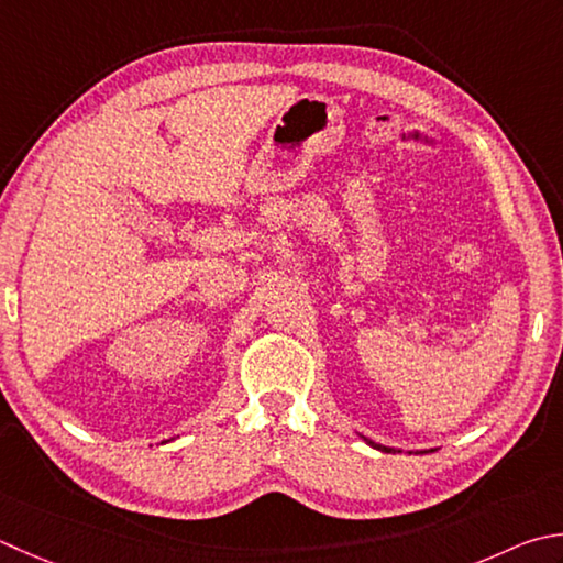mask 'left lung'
Instances as JSON below:
<instances>
[{
    "instance_id": "obj_1",
    "label": "left lung",
    "mask_w": 563,
    "mask_h": 563,
    "mask_svg": "<svg viewBox=\"0 0 563 563\" xmlns=\"http://www.w3.org/2000/svg\"><path fill=\"white\" fill-rule=\"evenodd\" d=\"M363 442L371 444V446H376L378 451H385V454H395V451H400V449H393V446H385V444H376V442H371V439H366V437H363ZM429 451H434V449H429ZM410 454H412V451H410ZM415 454H422V451H415ZM424 454H427V451H424Z\"/></svg>"
}]
</instances>
